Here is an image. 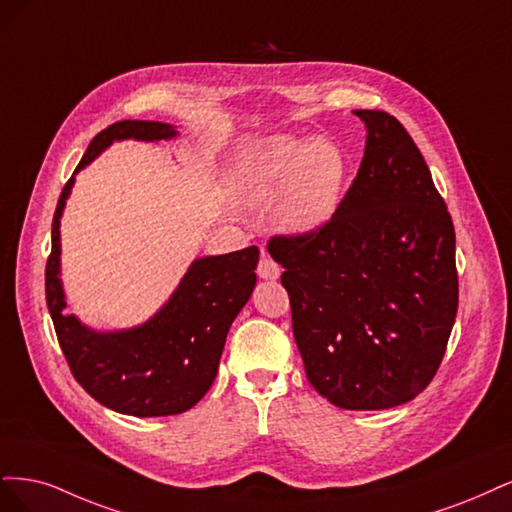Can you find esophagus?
I'll use <instances>...</instances> for the list:
<instances>
[{"label": "esophagus", "mask_w": 512, "mask_h": 512, "mask_svg": "<svg viewBox=\"0 0 512 512\" xmlns=\"http://www.w3.org/2000/svg\"><path fill=\"white\" fill-rule=\"evenodd\" d=\"M257 274H259V278L276 280V278L280 276V268H278V263H276L272 257H268V255H261V259H259V266H257Z\"/></svg>", "instance_id": "34e87169"}]
</instances>
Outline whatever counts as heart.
Instances as JSON below:
<instances>
[{
  "mask_svg": "<svg viewBox=\"0 0 512 512\" xmlns=\"http://www.w3.org/2000/svg\"><path fill=\"white\" fill-rule=\"evenodd\" d=\"M346 157L329 138L280 134L259 142L238 170V189L249 204L274 200V221L289 234L321 229L340 202Z\"/></svg>",
  "mask_w": 512,
  "mask_h": 512,
  "instance_id": "obj_1",
  "label": "heart"
}]
</instances>
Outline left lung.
<instances>
[{
    "instance_id": "8db88e82",
    "label": "left lung",
    "mask_w": 512,
    "mask_h": 512,
    "mask_svg": "<svg viewBox=\"0 0 512 512\" xmlns=\"http://www.w3.org/2000/svg\"><path fill=\"white\" fill-rule=\"evenodd\" d=\"M366 151L334 217L274 236L310 385L346 410L410 402L432 383L457 315L455 229L404 125L353 110Z\"/></svg>"
}]
</instances>
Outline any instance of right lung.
<instances>
[{"label": "right lung", "mask_w": 512, "mask_h": 512, "mask_svg": "<svg viewBox=\"0 0 512 512\" xmlns=\"http://www.w3.org/2000/svg\"><path fill=\"white\" fill-rule=\"evenodd\" d=\"M178 131L159 121H119L97 134L78 168L119 140H170ZM74 176L53 217V249L46 261V304L65 361L80 387L110 410L131 417H168L200 402L219 370L229 327L255 289L257 246L202 257L180 280L168 304L146 323L121 332H95L65 315L59 278V225Z\"/></svg>", "instance_id": "add662e5"}]
</instances>
